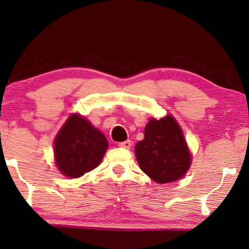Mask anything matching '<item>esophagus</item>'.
<instances>
[{"instance_id": "34e87169", "label": "esophagus", "mask_w": 249, "mask_h": 249, "mask_svg": "<svg viewBox=\"0 0 249 249\" xmlns=\"http://www.w3.org/2000/svg\"><path fill=\"white\" fill-rule=\"evenodd\" d=\"M118 146L122 147V148H130V147H131V142H130V141L122 142H119Z\"/></svg>"}]
</instances>
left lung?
Returning <instances> with one entry per match:
<instances>
[{
  "label": "left lung",
  "mask_w": 249,
  "mask_h": 249,
  "mask_svg": "<svg viewBox=\"0 0 249 249\" xmlns=\"http://www.w3.org/2000/svg\"><path fill=\"white\" fill-rule=\"evenodd\" d=\"M134 152L141 170L159 184L182 178L192 161L181 127L171 115L150 119Z\"/></svg>",
  "instance_id": "left-lung-1"
}]
</instances>
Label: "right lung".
Segmentation results:
<instances>
[{"instance_id": "right-lung-1", "label": "right lung", "mask_w": 249, "mask_h": 249, "mask_svg": "<svg viewBox=\"0 0 249 249\" xmlns=\"http://www.w3.org/2000/svg\"><path fill=\"white\" fill-rule=\"evenodd\" d=\"M101 131L81 115H71L57 133L55 161L63 176L79 178L101 164L107 150Z\"/></svg>"}]
</instances>
